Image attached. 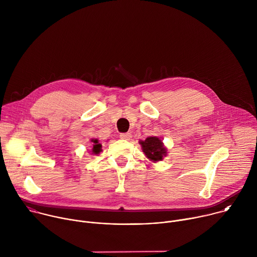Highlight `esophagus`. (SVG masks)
Masks as SVG:
<instances>
[{"instance_id":"34e87169","label":"esophagus","mask_w":257,"mask_h":257,"mask_svg":"<svg viewBox=\"0 0 257 257\" xmlns=\"http://www.w3.org/2000/svg\"><path fill=\"white\" fill-rule=\"evenodd\" d=\"M120 138H121V139H124V140H130V138H131V133H121Z\"/></svg>"}]
</instances>
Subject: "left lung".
Wrapping results in <instances>:
<instances>
[{
	"label": "left lung",
	"instance_id": "8db88e82",
	"mask_svg": "<svg viewBox=\"0 0 257 257\" xmlns=\"http://www.w3.org/2000/svg\"><path fill=\"white\" fill-rule=\"evenodd\" d=\"M139 143L146 159L153 163L161 162L164 157L168 156L167 148L158 136H149L145 140H140Z\"/></svg>",
	"mask_w": 257,
	"mask_h": 257
}]
</instances>
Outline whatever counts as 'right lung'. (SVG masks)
Wrapping results in <instances>:
<instances>
[{
	"mask_svg": "<svg viewBox=\"0 0 257 257\" xmlns=\"http://www.w3.org/2000/svg\"><path fill=\"white\" fill-rule=\"evenodd\" d=\"M90 141H91V143H92V149H91V151H90V154L91 155H99L100 154V152L102 151L101 150V143H99V140L97 139V138H91L90 139Z\"/></svg>",
	"mask_w": 257,
	"mask_h": 257,
	"instance_id": "right-lung-1",
	"label": "right lung"
}]
</instances>
